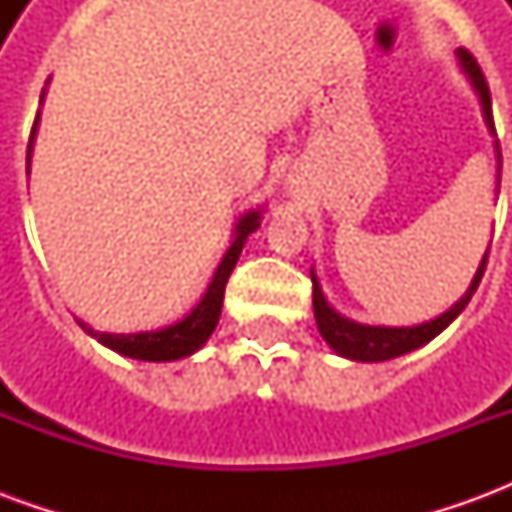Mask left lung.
<instances>
[{"mask_svg": "<svg viewBox=\"0 0 512 512\" xmlns=\"http://www.w3.org/2000/svg\"><path fill=\"white\" fill-rule=\"evenodd\" d=\"M455 57H458V65H461V71L466 73V79L472 82L474 93L480 98V106H483V117H485V126L488 131L496 136L494 128V115H491V93H488V82H485L483 71H480V65L474 60L472 54L466 49L455 51ZM496 172L502 169V153H499V142H496ZM496 186H499V175H496ZM485 263H488V249H485L483 260H480V266L474 271L472 285L466 288L461 299L452 304L450 310L441 312L439 318H433V321L417 323V326H370V323H356L351 318H345L340 312L334 310L332 304L326 301L321 290V282L315 277V268H312V310H315V323H318V332L321 337L329 343L334 354L345 356V359H351V362H386V359H395V356H403L408 351H417L425 343H430L436 334H441L447 326H450L458 315L463 312V307L469 304V299L474 296V290L480 285V279H483Z\"/></svg>", "mask_w": 512, "mask_h": 512, "instance_id": "1", "label": "left lung"}]
</instances>
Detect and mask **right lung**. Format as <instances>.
<instances>
[{
  "mask_svg": "<svg viewBox=\"0 0 512 512\" xmlns=\"http://www.w3.org/2000/svg\"><path fill=\"white\" fill-rule=\"evenodd\" d=\"M43 104V98H40ZM40 112L35 117V126H32V136H29V150H27V175H29V158H32V142H35V134H38ZM260 219H263V208H255V211H246L238 222H235L233 241L224 252L222 263L213 271L211 285L205 288L202 299L191 307L189 315H183L180 321H175L172 326H164V329H156V332H136V334H109V332H93L82 323V329L93 334L95 340L106 348H112L117 354L131 356V359H139V362H175V359H186L194 351H200L202 345L208 343V337L216 329L219 323V315H222V301H224V288H227V279L233 274L235 263L241 257V249H244L246 238L255 233L260 227Z\"/></svg>",
  "mask_w": 512,
  "mask_h": 512,
  "instance_id": "1",
  "label": "right lung"
}]
</instances>
